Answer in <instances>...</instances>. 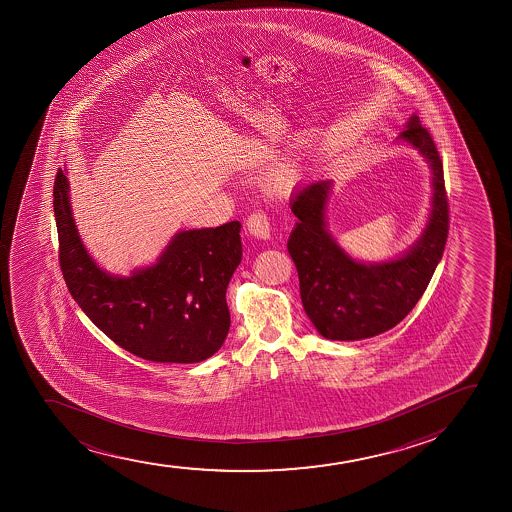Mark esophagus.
I'll return each instance as SVG.
<instances>
[{
  "instance_id": "1",
  "label": "esophagus",
  "mask_w": 512,
  "mask_h": 512,
  "mask_svg": "<svg viewBox=\"0 0 512 512\" xmlns=\"http://www.w3.org/2000/svg\"><path fill=\"white\" fill-rule=\"evenodd\" d=\"M247 230H249V234H253L254 237H258V239H270L271 227H270V217H268V213L265 210H254L249 217H247Z\"/></svg>"
}]
</instances>
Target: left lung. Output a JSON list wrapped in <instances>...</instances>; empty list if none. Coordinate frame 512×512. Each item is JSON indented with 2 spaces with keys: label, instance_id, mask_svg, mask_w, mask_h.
<instances>
[{
  "label": "left lung",
  "instance_id": "left-lung-1",
  "mask_svg": "<svg viewBox=\"0 0 512 512\" xmlns=\"http://www.w3.org/2000/svg\"><path fill=\"white\" fill-rule=\"evenodd\" d=\"M400 138L427 159L434 186L429 224L401 258L365 265L336 244L324 220L331 181L300 186L290 201L299 222L287 247L299 273L300 299L328 340H364L394 328L420 300L444 253L449 203L441 157L417 116L410 118Z\"/></svg>",
  "mask_w": 512,
  "mask_h": 512
}]
</instances>
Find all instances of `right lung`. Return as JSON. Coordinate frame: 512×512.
Masks as SVG:
<instances>
[{
  "mask_svg": "<svg viewBox=\"0 0 512 512\" xmlns=\"http://www.w3.org/2000/svg\"><path fill=\"white\" fill-rule=\"evenodd\" d=\"M53 196L66 287L100 331L152 362L194 364L220 350L230 328L225 292L242 258L239 222L183 230L155 265L112 277L82 244L61 169Z\"/></svg>",
  "mask_w": 512,
  "mask_h": 512,
  "instance_id": "1",
  "label": "right lung"
}]
</instances>
